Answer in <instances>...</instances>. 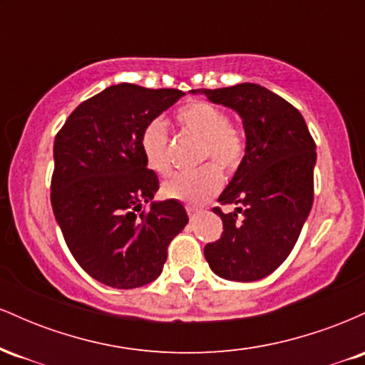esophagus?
I'll return each instance as SVG.
<instances>
[{
	"mask_svg": "<svg viewBox=\"0 0 365 365\" xmlns=\"http://www.w3.org/2000/svg\"><path fill=\"white\" fill-rule=\"evenodd\" d=\"M187 212H188V217H190V221H195L197 216H199L200 209L194 206H187Z\"/></svg>",
	"mask_w": 365,
	"mask_h": 365,
	"instance_id": "esophagus-1",
	"label": "esophagus"
}]
</instances>
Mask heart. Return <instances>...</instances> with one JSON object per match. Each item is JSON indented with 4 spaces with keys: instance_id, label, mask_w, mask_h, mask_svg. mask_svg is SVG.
I'll return each mask as SVG.
<instances>
[{
    "instance_id": "obj_1",
    "label": "heart",
    "mask_w": 365,
    "mask_h": 365,
    "mask_svg": "<svg viewBox=\"0 0 365 365\" xmlns=\"http://www.w3.org/2000/svg\"><path fill=\"white\" fill-rule=\"evenodd\" d=\"M177 123L182 130L202 139L200 163L215 161L218 166L204 165L195 171L173 175L163 185V194L190 206H200L220 192L223 180L219 170L232 173L242 163L245 154L244 133L230 121L223 108L207 101H195L180 108ZM140 149L150 170L159 175L170 173V135L165 121L154 118L144 125Z\"/></svg>"
}]
</instances>
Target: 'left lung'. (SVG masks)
Instances as JSON below:
<instances>
[{
    "mask_svg": "<svg viewBox=\"0 0 365 365\" xmlns=\"http://www.w3.org/2000/svg\"><path fill=\"white\" fill-rule=\"evenodd\" d=\"M197 92L237 111L245 130V156L217 199L237 207L228 215L212 209L223 233L204 255L221 278L257 282L290 255L311 212L316 144L299 110L266 87L247 82Z\"/></svg>",
    "mask_w": 365,
    "mask_h": 365,
    "instance_id": "obj_1",
    "label": "left lung"
}]
</instances>
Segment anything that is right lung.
<instances>
[{"mask_svg": "<svg viewBox=\"0 0 365 365\" xmlns=\"http://www.w3.org/2000/svg\"><path fill=\"white\" fill-rule=\"evenodd\" d=\"M183 94L111 86L78 104L54 139V217L75 261L108 287L154 282L170 242L188 223L182 202L154 200L159 180L140 149L144 125Z\"/></svg>", "mask_w": 365, "mask_h": 365, "instance_id": "1", "label": "right lung"}]
</instances>
